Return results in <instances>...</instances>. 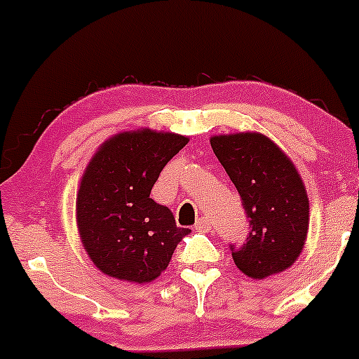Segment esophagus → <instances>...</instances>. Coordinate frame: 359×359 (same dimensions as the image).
Returning a JSON list of instances; mask_svg holds the SVG:
<instances>
[{"label": "esophagus", "instance_id": "1", "mask_svg": "<svg viewBox=\"0 0 359 359\" xmlns=\"http://www.w3.org/2000/svg\"><path fill=\"white\" fill-rule=\"evenodd\" d=\"M210 226H212V224H210V219L208 217H200V219H198V222H196V231H201V233H206V231H210Z\"/></svg>", "mask_w": 359, "mask_h": 359}]
</instances>
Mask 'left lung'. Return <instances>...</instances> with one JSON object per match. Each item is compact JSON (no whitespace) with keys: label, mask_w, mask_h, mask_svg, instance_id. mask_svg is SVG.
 <instances>
[{"label":"left lung","mask_w":359,"mask_h":359,"mask_svg":"<svg viewBox=\"0 0 359 359\" xmlns=\"http://www.w3.org/2000/svg\"><path fill=\"white\" fill-rule=\"evenodd\" d=\"M250 219L241 247L231 245L238 269L264 280L293 266L306 245L309 198L292 159L259 132L210 137Z\"/></svg>","instance_id":"8db88e82"}]
</instances>
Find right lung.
<instances>
[{
	"mask_svg": "<svg viewBox=\"0 0 359 359\" xmlns=\"http://www.w3.org/2000/svg\"><path fill=\"white\" fill-rule=\"evenodd\" d=\"M189 139L139 128L119 132L95 151L76 194L83 248L100 273L128 283H149L168 267L191 229L149 198L159 173Z\"/></svg>",
	"mask_w": 359,
	"mask_h": 359,
	"instance_id": "obj_1",
	"label": "right lung"
}]
</instances>
